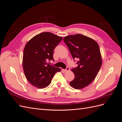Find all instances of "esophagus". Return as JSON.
<instances>
[{
	"label": "esophagus",
	"instance_id": "1",
	"mask_svg": "<svg viewBox=\"0 0 122 122\" xmlns=\"http://www.w3.org/2000/svg\"><path fill=\"white\" fill-rule=\"evenodd\" d=\"M69 70H70V68H69V67H67V68H66V69H64V71H65V72H67V71H68Z\"/></svg>",
	"mask_w": 122,
	"mask_h": 122
}]
</instances>
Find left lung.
<instances>
[{"label": "left lung", "instance_id": "8db88e82", "mask_svg": "<svg viewBox=\"0 0 122 122\" xmlns=\"http://www.w3.org/2000/svg\"><path fill=\"white\" fill-rule=\"evenodd\" d=\"M63 40L73 59H78V66L71 70L75 78L70 84L75 89H81L93 81L101 67L99 46L94 40L81 34L68 36Z\"/></svg>", "mask_w": 122, "mask_h": 122}]
</instances>
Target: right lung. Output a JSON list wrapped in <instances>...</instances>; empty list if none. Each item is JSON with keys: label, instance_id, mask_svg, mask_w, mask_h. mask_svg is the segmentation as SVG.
Segmentation results:
<instances>
[{"label": "right lung", "instance_id": "obj_1", "mask_svg": "<svg viewBox=\"0 0 122 122\" xmlns=\"http://www.w3.org/2000/svg\"><path fill=\"white\" fill-rule=\"evenodd\" d=\"M62 39L61 36L44 32L35 36L26 44L23 68L26 78L32 86L39 88L46 87L55 74L61 71L48 62L54 61L53 50Z\"/></svg>", "mask_w": 122, "mask_h": 122}]
</instances>
